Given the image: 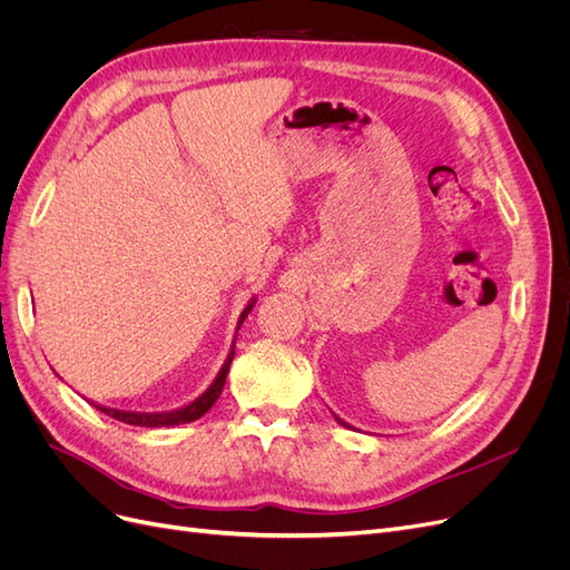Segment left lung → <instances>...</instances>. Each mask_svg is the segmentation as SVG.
Returning a JSON list of instances; mask_svg holds the SVG:
<instances>
[{
	"label": "left lung",
	"mask_w": 570,
	"mask_h": 570,
	"mask_svg": "<svg viewBox=\"0 0 570 570\" xmlns=\"http://www.w3.org/2000/svg\"><path fill=\"white\" fill-rule=\"evenodd\" d=\"M335 421H337L340 425H344V428H352V425H347V423H344V421H342V419H337V416H335Z\"/></svg>",
	"instance_id": "8db88e82"
}]
</instances>
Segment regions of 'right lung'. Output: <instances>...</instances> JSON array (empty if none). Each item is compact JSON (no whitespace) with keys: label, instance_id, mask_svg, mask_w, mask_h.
<instances>
[{"label":"right lung","instance_id":"1","mask_svg":"<svg viewBox=\"0 0 570 570\" xmlns=\"http://www.w3.org/2000/svg\"><path fill=\"white\" fill-rule=\"evenodd\" d=\"M254 304H256V299L252 297L249 299V304L243 308V314H239V318H237V331H239V325L245 323V318L249 316V312L254 308ZM233 356H235V342H233V347H230V352H228V358H226V364L220 366V371H218V375L214 377V383L206 387L195 402H189V404H185V406H180V409H170V411H159V413H145V411H124V409H111V406H101V404H95L101 413H107V416H111V419H116V421H120V423H128V425H142V428H168V425H180V423H193V421H197V419H202L206 411H209L214 404H216V400L220 396V392H223V385H226V377H228V371H230V364H233Z\"/></svg>","mask_w":570,"mask_h":570}]
</instances>
